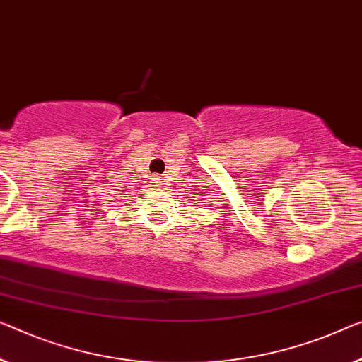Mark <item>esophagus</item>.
<instances>
[{"label": "esophagus", "instance_id": "34e87169", "mask_svg": "<svg viewBox=\"0 0 362 362\" xmlns=\"http://www.w3.org/2000/svg\"><path fill=\"white\" fill-rule=\"evenodd\" d=\"M155 182H157V186L160 185V177L158 176H155Z\"/></svg>", "mask_w": 362, "mask_h": 362}]
</instances>
